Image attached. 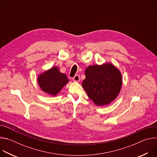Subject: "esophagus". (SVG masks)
Returning a JSON list of instances; mask_svg holds the SVG:
<instances>
[{"instance_id":"34e87169","label":"esophagus","mask_w":157,"mask_h":157,"mask_svg":"<svg viewBox=\"0 0 157 157\" xmlns=\"http://www.w3.org/2000/svg\"><path fill=\"white\" fill-rule=\"evenodd\" d=\"M73 81L75 82H79L80 81V77L79 75H75V76L73 78Z\"/></svg>"}]
</instances>
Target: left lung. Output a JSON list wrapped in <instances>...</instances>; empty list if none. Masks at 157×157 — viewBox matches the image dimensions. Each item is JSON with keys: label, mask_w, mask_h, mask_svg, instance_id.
<instances>
[{"label": "left lung", "mask_w": 157, "mask_h": 157, "mask_svg": "<svg viewBox=\"0 0 157 157\" xmlns=\"http://www.w3.org/2000/svg\"><path fill=\"white\" fill-rule=\"evenodd\" d=\"M85 76L82 86L96 105H108L119 95L122 84V75L113 64L89 66L85 70Z\"/></svg>", "instance_id": "1"}]
</instances>
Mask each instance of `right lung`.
I'll return each mask as SVG.
<instances>
[{"mask_svg":"<svg viewBox=\"0 0 157 157\" xmlns=\"http://www.w3.org/2000/svg\"><path fill=\"white\" fill-rule=\"evenodd\" d=\"M37 81L41 90L53 96H56L62 88L69 82L66 75L61 73L57 66H53L40 73Z\"/></svg>","mask_w":157,"mask_h":157,"instance_id":"add662e5","label":"right lung"}]
</instances>
